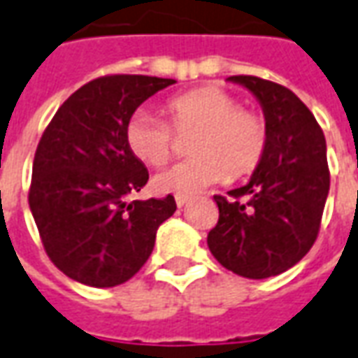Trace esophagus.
Wrapping results in <instances>:
<instances>
[{"instance_id": "esophagus-1", "label": "esophagus", "mask_w": 358, "mask_h": 358, "mask_svg": "<svg viewBox=\"0 0 358 358\" xmlns=\"http://www.w3.org/2000/svg\"><path fill=\"white\" fill-rule=\"evenodd\" d=\"M175 203L181 208V206H185V204L189 203V199H187V196H175Z\"/></svg>"}]
</instances>
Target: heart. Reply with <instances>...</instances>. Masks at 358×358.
<instances>
[{
  "label": "heart",
  "instance_id": "b5f03b06",
  "mask_svg": "<svg viewBox=\"0 0 358 358\" xmlns=\"http://www.w3.org/2000/svg\"><path fill=\"white\" fill-rule=\"evenodd\" d=\"M165 115L177 132L196 134L189 144L193 157L154 175V189L162 194L193 196L210 185L251 173L263 159L268 142L267 122L257 113L241 108L231 93L220 87L187 91L167 101ZM167 122L148 110L128 120L124 140L130 154L142 164H165L173 148Z\"/></svg>",
  "mask_w": 358,
  "mask_h": 358
}]
</instances>
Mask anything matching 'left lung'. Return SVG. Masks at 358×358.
<instances>
[{"instance_id":"1","label":"left lung","mask_w":358,"mask_h":358,"mask_svg":"<svg viewBox=\"0 0 358 358\" xmlns=\"http://www.w3.org/2000/svg\"><path fill=\"white\" fill-rule=\"evenodd\" d=\"M228 81L259 101L268 142L250 183L230 191L231 199L214 196L220 216L206 241L231 273L275 277L294 267L317 238L329 193L325 138L310 108L287 87L255 76Z\"/></svg>"}]
</instances>
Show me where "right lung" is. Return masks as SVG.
Masks as SVG:
<instances>
[{
  "mask_svg": "<svg viewBox=\"0 0 358 358\" xmlns=\"http://www.w3.org/2000/svg\"><path fill=\"white\" fill-rule=\"evenodd\" d=\"M173 83L152 76L93 80L64 101L44 130L29 206L44 250L66 277L95 288L127 282L177 210L171 194L128 201L148 183V169L124 140L134 110Z\"/></svg>",
  "mask_w": 358,
  "mask_h": 358,
  "instance_id": "1",
  "label": "right lung"
}]
</instances>
